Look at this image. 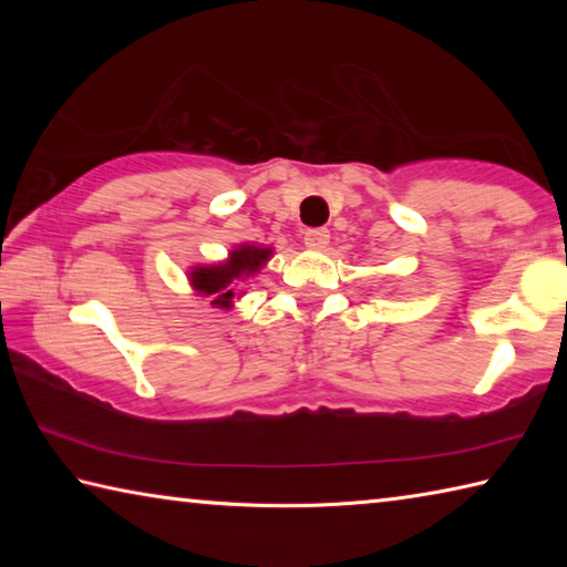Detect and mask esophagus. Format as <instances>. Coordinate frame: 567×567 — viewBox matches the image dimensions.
<instances>
[{"label": "esophagus", "mask_w": 567, "mask_h": 567, "mask_svg": "<svg viewBox=\"0 0 567 567\" xmlns=\"http://www.w3.org/2000/svg\"><path fill=\"white\" fill-rule=\"evenodd\" d=\"M330 245V233H328V229H307V233H305V247L307 249H318V252H320V249H324V247H328Z\"/></svg>", "instance_id": "obj_1"}]
</instances>
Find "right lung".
Instances as JSON below:
<instances>
[{
	"label": "right lung",
	"instance_id": "1",
	"mask_svg": "<svg viewBox=\"0 0 567 567\" xmlns=\"http://www.w3.org/2000/svg\"><path fill=\"white\" fill-rule=\"evenodd\" d=\"M272 247L243 243L229 249L225 260L215 265H195L189 267L187 282L192 292L199 297H209V305L229 310L235 305V297H243V285L255 277L262 267L270 262Z\"/></svg>",
	"mask_w": 567,
	"mask_h": 567
}]
</instances>
